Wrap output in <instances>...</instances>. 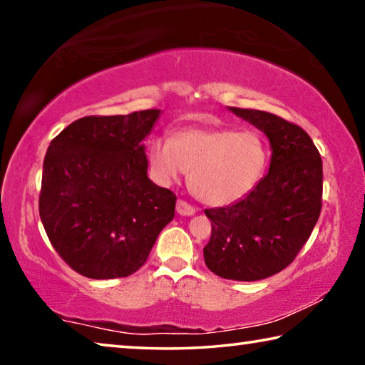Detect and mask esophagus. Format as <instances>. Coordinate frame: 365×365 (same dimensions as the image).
Wrapping results in <instances>:
<instances>
[{"label":"esophagus","mask_w":365,"mask_h":365,"mask_svg":"<svg viewBox=\"0 0 365 365\" xmlns=\"http://www.w3.org/2000/svg\"><path fill=\"white\" fill-rule=\"evenodd\" d=\"M177 212L180 215H193L196 212V209H195V206H191L188 201L178 200L177 201Z\"/></svg>","instance_id":"obj_1"}]
</instances>
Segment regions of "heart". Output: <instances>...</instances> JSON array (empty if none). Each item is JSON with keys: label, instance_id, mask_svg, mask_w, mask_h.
<instances>
[{"label": "heart", "instance_id": "b5f03b06", "mask_svg": "<svg viewBox=\"0 0 365 365\" xmlns=\"http://www.w3.org/2000/svg\"><path fill=\"white\" fill-rule=\"evenodd\" d=\"M154 177L170 183L191 169V188L212 206L242 200L267 168V141L252 128L190 127L174 140L154 138L148 148Z\"/></svg>", "mask_w": 365, "mask_h": 365}]
</instances>
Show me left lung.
Here are the masks:
<instances>
[{
	"label": "left lung",
	"mask_w": 365,
	"mask_h": 365,
	"mask_svg": "<svg viewBox=\"0 0 365 365\" xmlns=\"http://www.w3.org/2000/svg\"><path fill=\"white\" fill-rule=\"evenodd\" d=\"M230 110L267 135L270 169L243 200L206 209L212 230L202 252L215 275L255 282L288 267L311 237L322 209V158L296 123L265 110Z\"/></svg>",
	"instance_id": "left-lung-1"
}]
</instances>
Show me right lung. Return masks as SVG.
Segmentation results:
<instances>
[{"label": "right lung", "mask_w": 365, "mask_h": 365, "mask_svg": "<svg viewBox=\"0 0 365 365\" xmlns=\"http://www.w3.org/2000/svg\"><path fill=\"white\" fill-rule=\"evenodd\" d=\"M159 109L86 115L51 140L43 163L40 219L71 269L88 279L128 277L174 219V191L146 175L141 141Z\"/></svg>", "instance_id": "1"}]
</instances>
